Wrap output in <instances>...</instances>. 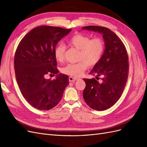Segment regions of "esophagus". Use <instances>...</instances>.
I'll use <instances>...</instances> for the list:
<instances>
[{
    "instance_id": "34e87169",
    "label": "esophagus",
    "mask_w": 147,
    "mask_h": 147,
    "mask_svg": "<svg viewBox=\"0 0 147 147\" xmlns=\"http://www.w3.org/2000/svg\"><path fill=\"white\" fill-rule=\"evenodd\" d=\"M69 82H75V81L77 80L78 78H77L73 77H69Z\"/></svg>"
}]
</instances>
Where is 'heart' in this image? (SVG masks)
I'll use <instances>...</instances> for the list:
<instances>
[{"label":"heart","mask_w":147,"mask_h":147,"mask_svg":"<svg viewBox=\"0 0 147 147\" xmlns=\"http://www.w3.org/2000/svg\"><path fill=\"white\" fill-rule=\"evenodd\" d=\"M68 45L79 50L77 63L67 64L62 69L63 73L72 77H78L83 73L89 66H94L99 63L103 56L105 43L100 37L91 38L86 35L77 34L67 40ZM65 47L58 44L55 49L54 55L57 61L63 62L65 57Z\"/></svg>","instance_id":"obj_1"}]
</instances>
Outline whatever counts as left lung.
<instances>
[{
    "label": "left lung",
    "mask_w": 147,
    "mask_h": 147,
    "mask_svg": "<svg viewBox=\"0 0 147 147\" xmlns=\"http://www.w3.org/2000/svg\"><path fill=\"white\" fill-rule=\"evenodd\" d=\"M82 29L102 35L105 49L101 59L90 74L102 78L99 83L95 78H84L86 87L83 92L86 104L92 109L102 111L113 106L121 97L129 73L128 55L121 40L110 29L98 26H88Z\"/></svg>",
    "instance_id": "obj_1"
}]
</instances>
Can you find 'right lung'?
Returning a JSON list of instances; mask_svg holds the SVG:
<instances>
[{"label": "right lung", "mask_w": 147, "mask_h": 147, "mask_svg": "<svg viewBox=\"0 0 147 147\" xmlns=\"http://www.w3.org/2000/svg\"><path fill=\"white\" fill-rule=\"evenodd\" d=\"M71 29L50 26H38L22 38L15 52L16 79L24 99L34 107L48 110L61 100L69 84L67 75L59 74L54 51L56 45ZM57 74L56 79L45 78Z\"/></svg>", "instance_id": "obj_1"}]
</instances>
